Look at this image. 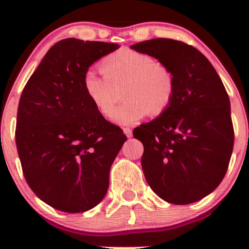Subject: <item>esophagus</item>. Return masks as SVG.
<instances>
[{"label":"esophagus","mask_w":249,"mask_h":249,"mask_svg":"<svg viewBox=\"0 0 249 249\" xmlns=\"http://www.w3.org/2000/svg\"><path fill=\"white\" fill-rule=\"evenodd\" d=\"M123 132L125 133V136H126L127 138H131V137H132V130H131L130 127H124L123 128Z\"/></svg>","instance_id":"1"}]
</instances>
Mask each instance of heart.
Instances as JSON below:
<instances>
[{"label": "heart", "mask_w": 249, "mask_h": 249, "mask_svg": "<svg viewBox=\"0 0 249 249\" xmlns=\"http://www.w3.org/2000/svg\"><path fill=\"white\" fill-rule=\"evenodd\" d=\"M102 73L88 71L83 89L89 101L104 117H110L123 89L125 102L114 113L112 121L119 125H132L147 113L160 116L172 103L176 79L167 65L152 56L123 48L102 59Z\"/></svg>", "instance_id": "1"}]
</instances>
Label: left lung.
Masks as SVG:
<instances>
[{
	"label": "left lung",
	"mask_w": 249,
	"mask_h": 249,
	"mask_svg": "<svg viewBox=\"0 0 249 249\" xmlns=\"http://www.w3.org/2000/svg\"><path fill=\"white\" fill-rule=\"evenodd\" d=\"M172 70L168 108L133 131L144 145L142 167L159 198L187 205L212 193L224 179L234 145L231 105L211 62L192 45L154 38L131 45Z\"/></svg>",
	"instance_id": "left-lung-1"
}]
</instances>
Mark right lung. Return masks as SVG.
<instances>
[{
  "label": "right lung",
  "instance_id": "add662e5",
  "mask_svg": "<svg viewBox=\"0 0 249 249\" xmlns=\"http://www.w3.org/2000/svg\"><path fill=\"white\" fill-rule=\"evenodd\" d=\"M115 43L65 38L43 57L19 98L16 146L24 178L45 204L82 213L102 201L126 136L89 101L83 77Z\"/></svg>",
  "mask_w": 249,
  "mask_h": 249
}]
</instances>
